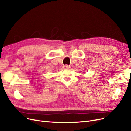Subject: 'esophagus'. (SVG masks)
Segmentation results:
<instances>
[{
	"label": "esophagus",
	"instance_id": "34e87169",
	"mask_svg": "<svg viewBox=\"0 0 131 131\" xmlns=\"http://www.w3.org/2000/svg\"><path fill=\"white\" fill-rule=\"evenodd\" d=\"M63 68H65V69H69V68H70V66H68V65H65L63 66Z\"/></svg>",
	"mask_w": 131,
	"mask_h": 131
}]
</instances>
